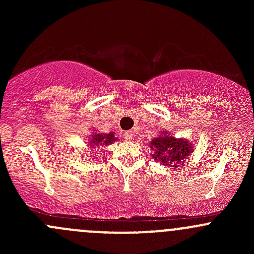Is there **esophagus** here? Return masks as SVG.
Masks as SVG:
<instances>
[{
  "mask_svg": "<svg viewBox=\"0 0 254 254\" xmlns=\"http://www.w3.org/2000/svg\"><path fill=\"white\" fill-rule=\"evenodd\" d=\"M123 137H124L125 140H130L132 137V132L131 131H124L123 132Z\"/></svg>",
  "mask_w": 254,
  "mask_h": 254,
  "instance_id": "1",
  "label": "esophagus"
}]
</instances>
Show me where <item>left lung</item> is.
Masks as SVG:
<instances>
[{"mask_svg": "<svg viewBox=\"0 0 254 254\" xmlns=\"http://www.w3.org/2000/svg\"><path fill=\"white\" fill-rule=\"evenodd\" d=\"M151 147L155 150L152 155L153 158L157 160L161 165L168 166V167H178L184 158L193 152L194 148L191 147L190 142L183 139H176V137L167 136L163 132L162 136H158L151 141Z\"/></svg>", "mask_w": 254, "mask_h": 254, "instance_id": "obj_1", "label": "left lung"}]
</instances>
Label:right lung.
<instances>
[{
  "label": "right lung",
  "instance_id": "obj_1",
  "mask_svg": "<svg viewBox=\"0 0 254 254\" xmlns=\"http://www.w3.org/2000/svg\"><path fill=\"white\" fill-rule=\"evenodd\" d=\"M115 140H118V137H114V134L109 132V134H94L91 136V146H98L99 143L102 145H109V143L114 142Z\"/></svg>",
  "mask_w": 254,
  "mask_h": 254
}]
</instances>
